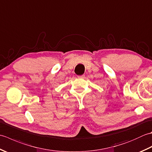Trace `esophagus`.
I'll return each instance as SVG.
<instances>
[{
  "label": "esophagus",
  "instance_id": "1",
  "mask_svg": "<svg viewBox=\"0 0 152 152\" xmlns=\"http://www.w3.org/2000/svg\"><path fill=\"white\" fill-rule=\"evenodd\" d=\"M78 78H85V75H82V76H78Z\"/></svg>",
  "mask_w": 152,
  "mask_h": 152
}]
</instances>
